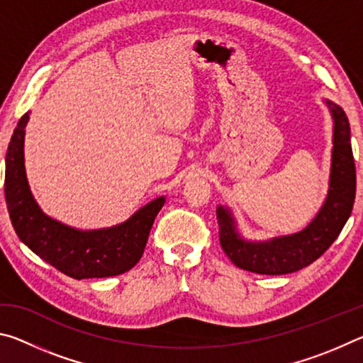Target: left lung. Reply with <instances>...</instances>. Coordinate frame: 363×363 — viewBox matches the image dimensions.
Wrapping results in <instances>:
<instances>
[{"label": "left lung", "mask_w": 363, "mask_h": 363, "mask_svg": "<svg viewBox=\"0 0 363 363\" xmlns=\"http://www.w3.org/2000/svg\"><path fill=\"white\" fill-rule=\"evenodd\" d=\"M333 118V149L328 192L314 219L303 230L267 240H248L238 232L230 208L219 205V242L237 267L264 275H284L303 269L330 248L351 216L355 199V164L351 128L344 110L325 99Z\"/></svg>", "instance_id": "1"}]
</instances>
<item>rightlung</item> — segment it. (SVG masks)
Masks as SVG:
<instances>
[{
  "instance_id": "obj_1",
  "label": "right lung",
  "mask_w": 363,
  "mask_h": 363,
  "mask_svg": "<svg viewBox=\"0 0 363 363\" xmlns=\"http://www.w3.org/2000/svg\"><path fill=\"white\" fill-rule=\"evenodd\" d=\"M30 112L17 123L6 153V203L21 242L43 261L77 280L128 272L143 257L153 220L164 205V196L152 200L125 223L107 229L79 230L49 218L36 203L27 181L23 140Z\"/></svg>"
}]
</instances>
